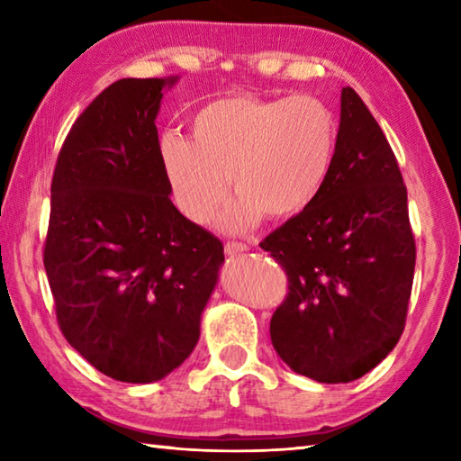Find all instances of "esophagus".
<instances>
[{
	"mask_svg": "<svg viewBox=\"0 0 461 461\" xmlns=\"http://www.w3.org/2000/svg\"><path fill=\"white\" fill-rule=\"evenodd\" d=\"M249 246L248 244H241V241H228L225 244V254L233 256V254H240V252H248Z\"/></svg>",
	"mask_w": 461,
	"mask_h": 461,
	"instance_id": "1",
	"label": "esophagus"
}]
</instances>
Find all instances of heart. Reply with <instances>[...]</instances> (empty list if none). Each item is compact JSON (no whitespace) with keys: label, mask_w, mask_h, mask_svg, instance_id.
<instances>
[{"label":"heart","mask_w":461,"mask_h":461,"mask_svg":"<svg viewBox=\"0 0 461 461\" xmlns=\"http://www.w3.org/2000/svg\"><path fill=\"white\" fill-rule=\"evenodd\" d=\"M338 152V118L313 95H231L193 118V140L165 134L160 162L176 207L194 223L221 205L231 181L240 199L221 225L244 231L260 221L288 220L313 203Z\"/></svg>","instance_id":"1"}]
</instances>
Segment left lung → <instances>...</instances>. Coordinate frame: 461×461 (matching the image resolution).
Returning <instances> with one entry per match:
<instances>
[{
  "instance_id": "1",
  "label": "left lung",
  "mask_w": 461,
  "mask_h": 461,
  "mask_svg": "<svg viewBox=\"0 0 461 461\" xmlns=\"http://www.w3.org/2000/svg\"><path fill=\"white\" fill-rule=\"evenodd\" d=\"M260 248L286 272L270 339L296 374L352 382L393 352L407 321L415 236L399 162L352 87L341 89L338 152L323 191Z\"/></svg>"
}]
</instances>
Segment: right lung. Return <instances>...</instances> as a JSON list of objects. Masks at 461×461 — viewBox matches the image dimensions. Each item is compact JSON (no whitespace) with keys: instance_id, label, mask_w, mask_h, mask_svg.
<instances>
[{"instance_id":"obj_1","label":"right lung","mask_w":461,"mask_h":461,"mask_svg":"<svg viewBox=\"0 0 461 461\" xmlns=\"http://www.w3.org/2000/svg\"><path fill=\"white\" fill-rule=\"evenodd\" d=\"M176 79H120L85 107L50 185L44 268L67 341L105 376L146 384L199 341L223 244L178 212L156 115Z\"/></svg>"}]
</instances>
